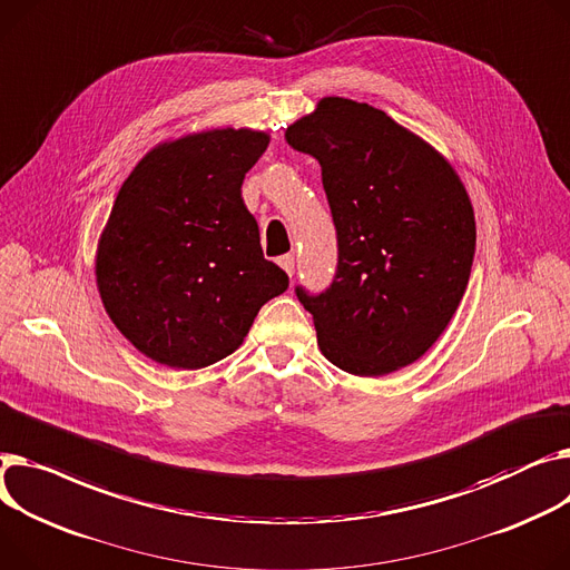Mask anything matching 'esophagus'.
<instances>
[{
	"instance_id": "esophagus-1",
	"label": "esophagus",
	"mask_w": 570,
	"mask_h": 570,
	"mask_svg": "<svg viewBox=\"0 0 570 570\" xmlns=\"http://www.w3.org/2000/svg\"><path fill=\"white\" fill-rule=\"evenodd\" d=\"M277 263L282 265L284 273H286L288 277H293V273H295V258H293V254H284V256H279V258H277Z\"/></svg>"
}]
</instances>
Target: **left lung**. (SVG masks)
<instances>
[{"mask_svg": "<svg viewBox=\"0 0 570 570\" xmlns=\"http://www.w3.org/2000/svg\"><path fill=\"white\" fill-rule=\"evenodd\" d=\"M286 141L318 160L336 226L330 288H295L321 353L366 377L416 362L470 282L476 224L463 180L383 109L338 96L291 124Z\"/></svg>", "mask_w": 570, "mask_h": 570, "instance_id": "1", "label": "left lung"}]
</instances>
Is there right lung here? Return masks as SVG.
I'll list each match as a JSON object with an SVG mask.
<instances>
[{
  "label": "right lung",
  "mask_w": 570,
  "mask_h": 570,
  "mask_svg": "<svg viewBox=\"0 0 570 570\" xmlns=\"http://www.w3.org/2000/svg\"><path fill=\"white\" fill-rule=\"evenodd\" d=\"M268 141L249 128L189 132L150 148L124 180L98 240L96 284L111 323L154 362L224 360L288 288L263 258L240 193Z\"/></svg>",
  "instance_id": "right-lung-1"
}]
</instances>
